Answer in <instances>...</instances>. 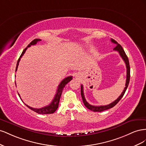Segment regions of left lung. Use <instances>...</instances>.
Instances as JSON below:
<instances>
[{
    "label": "left lung",
    "instance_id": "1",
    "mask_svg": "<svg viewBox=\"0 0 146 146\" xmlns=\"http://www.w3.org/2000/svg\"><path fill=\"white\" fill-rule=\"evenodd\" d=\"M111 41L112 42L114 43V44H116V47L113 48V50L119 52V55H120V56L122 57V58L123 59V60L124 61V62H125V65H126V68H127V78H126L125 87L124 88V90H123V92H122V94L120 96H119V98L116 100H114V102H113L112 103H111V104H109V105H107L94 106V105H90L86 100V99L85 98V96H84V93H83V85H81V96H82V99H83V102L84 105H85V106L87 108H88L89 110H91V111H94V112H101V111H104V110H107L108 109H110V108H113V107H114V106H115L119 102V101L122 99L123 96L124 95L125 92V91L127 90L128 86H129V82H130V64H129V58H128V57H127V55L125 54L124 50H123V48L122 47V46L120 44H118L113 39H111Z\"/></svg>",
    "mask_w": 146,
    "mask_h": 146
}]
</instances>
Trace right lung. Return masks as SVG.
<instances>
[{"label":"right lung","instance_id":"obj_1","mask_svg":"<svg viewBox=\"0 0 146 146\" xmlns=\"http://www.w3.org/2000/svg\"><path fill=\"white\" fill-rule=\"evenodd\" d=\"M41 41L40 39H35L34 40H33L32 42H31L27 46V47H26L25 48H24V50H23V52H22V54L21 55L19 58L17 60V62L16 64V72L17 69V68H18V65H19V63L20 61V60L21 58V57L23 56V55L24 54V53L25 52L26 50L27 49V48L30 47L32 45H35L38 42V41ZM72 79V76H69L68 77H66L65 78H64L63 80L61 82V83H60V85L58 86V89L56 90V94L54 96V99L52 100V102L47 106H46L44 107H42L41 108H32L31 107H29V105H27V104H25L24 103V104L27 106L28 108H29L30 110H33V111L36 112L38 114H52V113H54L56 110H57V108H58V105H59V102H60V99L61 98V93H62V91L63 90V88L64 87L66 86V84H67L68 82H69L70 80H71ZM16 84V83H15ZM18 95L19 96L20 99L21 98V96L19 95V94L18 93ZM21 100L23 101V100L21 99Z\"/></svg>","mask_w":146,"mask_h":146}]
</instances>
